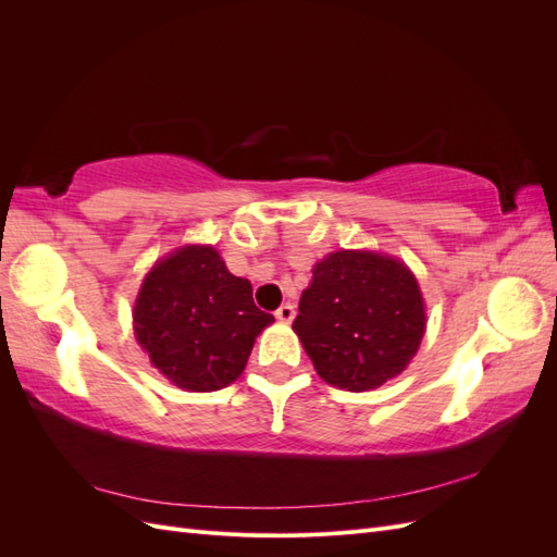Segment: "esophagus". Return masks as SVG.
<instances>
[{
  "label": "esophagus",
  "instance_id": "obj_1",
  "mask_svg": "<svg viewBox=\"0 0 557 557\" xmlns=\"http://www.w3.org/2000/svg\"><path fill=\"white\" fill-rule=\"evenodd\" d=\"M276 318L283 320V323H290V320L295 318V305H290V301H285V305H281L276 309Z\"/></svg>",
  "mask_w": 557,
  "mask_h": 557
}]
</instances>
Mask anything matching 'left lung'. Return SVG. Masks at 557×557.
Returning a JSON list of instances; mask_svg holds the SVG:
<instances>
[{"instance_id":"obj_1","label":"left lung","mask_w":557,"mask_h":557,"mask_svg":"<svg viewBox=\"0 0 557 557\" xmlns=\"http://www.w3.org/2000/svg\"><path fill=\"white\" fill-rule=\"evenodd\" d=\"M320 379L362 393L397 376L425 332V307L399 260L339 250L313 267L293 323Z\"/></svg>"}]
</instances>
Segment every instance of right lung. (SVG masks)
I'll use <instances>...</instances> for the list:
<instances>
[{"instance_id":"add662e5","label":"right lung","mask_w":557,"mask_h":557,"mask_svg":"<svg viewBox=\"0 0 557 557\" xmlns=\"http://www.w3.org/2000/svg\"><path fill=\"white\" fill-rule=\"evenodd\" d=\"M274 320L211 246H185L146 276L134 332L150 362L178 387L211 393L237 379L256 336Z\"/></svg>"}]
</instances>
